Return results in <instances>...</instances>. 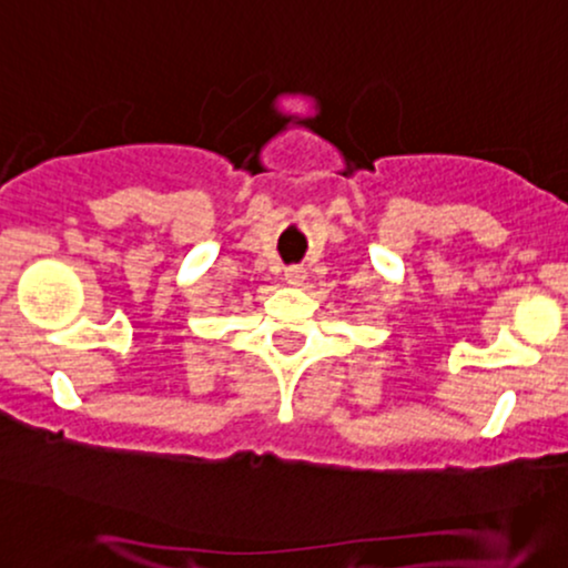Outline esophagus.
<instances>
[{"label":"esophagus","instance_id":"obj_1","mask_svg":"<svg viewBox=\"0 0 568 568\" xmlns=\"http://www.w3.org/2000/svg\"><path fill=\"white\" fill-rule=\"evenodd\" d=\"M285 280H288V283H293V285H298L304 280V266H288V270H285Z\"/></svg>","mask_w":568,"mask_h":568}]
</instances>
